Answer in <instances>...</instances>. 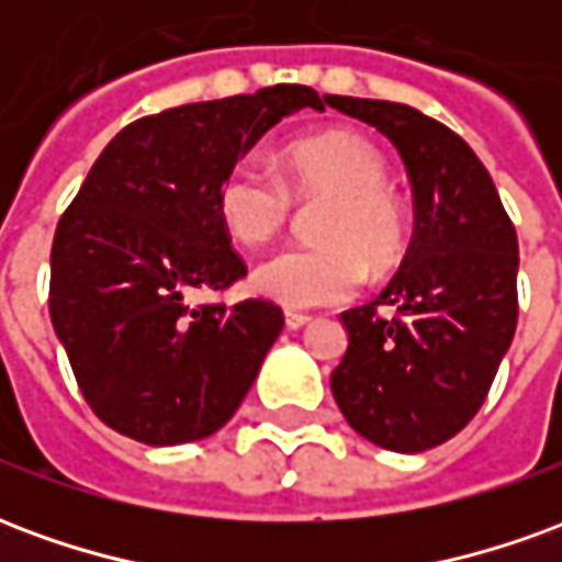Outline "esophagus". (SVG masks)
<instances>
[{
  "mask_svg": "<svg viewBox=\"0 0 562 562\" xmlns=\"http://www.w3.org/2000/svg\"><path fill=\"white\" fill-rule=\"evenodd\" d=\"M310 322H313V316H310V313H294V310H289V313H285V328H292V330L306 328Z\"/></svg>",
  "mask_w": 562,
  "mask_h": 562,
  "instance_id": "34e87169",
  "label": "esophagus"
}]
</instances>
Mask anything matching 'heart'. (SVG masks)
Here are the masks:
<instances>
[{
	"mask_svg": "<svg viewBox=\"0 0 562 562\" xmlns=\"http://www.w3.org/2000/svg\"><path fill=\"white\" fill-rule=\"evenodd\" d=\"M297 201L322 204L310 220L316 244L282 246L252 270V289L292 310L346 301L367 270L379 277L401 265L409 220L389 186V161L355 132L297 140L282 153L280 177L256 159L232 161L216 183L213 210L240 246L268 244Z\"/></svg>",
	"mask_w": 562,
	"mask_h": 562,
	"instance_id": "b5f03b06",
	"label": "heart"
}]
</instances>
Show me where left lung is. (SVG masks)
I'll list each match as a JSON object with an SVG mask.
<instances>
[{
	"mask_svg": "<svg viewBox=\"0 0 562 562\" xmlns=\"http://www.w3.org/2000/svg\"><path fill=\"white\" fill-rule=\"evenodd\" d=\"M397 147L415 198V234L376 301L342 313L349 349L330 373L358 434L391 451H427L482 409L518 328V234L470 144L409 104L325 95ZM379 305H394L385 319Z\"/></svg>",
	"mask_w": 562,
	"mask_h": 562,
	"instance_id": "obj_1",
	"label": "left lung"
}]
</instances>
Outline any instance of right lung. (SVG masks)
Returning a JSON list of instances; mask_svg holds the SVG:
<instances>
[{"label": "right lung", "instance_id": "add662e5", "mask_svg": "<svg viewBox=\"0 0 562 562\" xmlns=\"http://www.w3.org/2000/svg\"><path fill=\"white\" fill-rule=\"evenodd\" d=\"M316 90L256 95L140 116L116 135L59 216L50 249V322L90 409L116 434L180 446L216 434L244 403L280 337L265 297L189 304L244 280L213 195L225 168Z\"/></svg>", "mask_w": 562, "mask_h": 562}]
</instances>
